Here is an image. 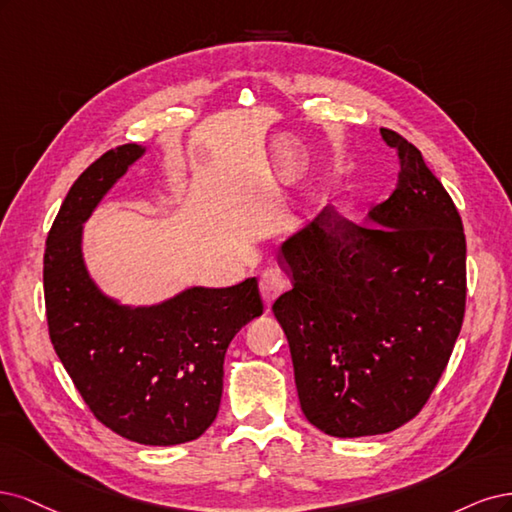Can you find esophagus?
Listing matches in <instances>:
<instances>
[{"instance_id": "esophagus-1", "label": "esophagus", "mask_w": 512, "mask_h": 512, "mask_svg": "<svg viewBox=\"0 0 512 512\" xmlns=\"http://www.w3.org/2000/svg\"><path fill=\"white\" fill-rule=\"evenodd\" d=\"M287 278L285 274L276 270V268H270L261 274L259 278V291H261V298L263 302H266V306H272V302L278 298V295H283L287 291Z\"/></svg>"}]
</instances>
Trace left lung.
<instances>
[{"instance_id":"left-lung-1","label":"left lung","mask_w":512,"mask_h":512,"mask_svg":"<svg viewBox=\"0 0 512 512\" xmlns=\"http://www.w3.org/2000/svg\"><path fill=\"white\" fill-rule=\"evenodd\" d=\"M389 200L366 225L325 206L280 246L293 289L272 310L289 340L306 419L336 438L398 430L449 364L466 310V236L421 151L391 129Z\"/></svg>"}]
</instances>
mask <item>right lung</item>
<instances>
[{"label": "right lung", "mask_w": 512, "mask_h": 512, "mask_svg": "<svg viewBox=\"0 0 512 512\" xmlns=\"http://www.w3.org/2000/svg\"><path fill=\"white\" fill-rule=\"evenodd\" d=\"M140 144L104 153L78 176L44 251L48 334L82 400L112 432L151 447L200 438L217 419L223 359L240 329L263 312L257 278L191 287L155 306H123L93 283L82 223L144 155Z\"/></svg>", "instance_id": "add662e5"}]
</instances>
